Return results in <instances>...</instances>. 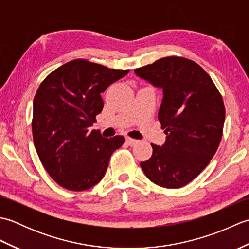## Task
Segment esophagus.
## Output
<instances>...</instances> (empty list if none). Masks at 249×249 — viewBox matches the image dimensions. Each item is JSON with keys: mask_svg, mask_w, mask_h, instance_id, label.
I'll use <instances>...</instances> for the list:
<instances>
[{"mask_svg": "<svg viewBox=\"0 0 249 249\" xmlns=\"http://www.w3.org/2000/svg\"><path fill=\"white\" fill-rule=\"evenodd\" d=\"M126 143H127L129 146H134L135 144L138 143V140L129 138V137H127V138H126Z\"/></svg>", "mask_w": 249, "mask_h": 249, "instance_id": "esophagus-1", "label": "esophagus"}]
</instances>
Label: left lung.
Masks as SVG:
<instances>
[{
    "mask_svg": "<svg viewBox=\"0 0 249 249\" xmlns=\"http://www.w3.org/2000/svg\"><path fill=\"white\" fill-rule=\"evenodd\" d=\"M135 73L162 89L158 120L167 136L161 146L152 144L151 158L140 166L161 187L185 186L209 165L220 143L226 114L221 95L202 67L183 57H163Z\"/></svg>",
    "mask_w": 249,
    "mask_h": 249,
    "instance_id": "8db88e82",
    "label": "left lung"
}]
</instances>
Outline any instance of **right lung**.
<instances>
[{
  "label": "right lung",
  "mask_w": 249,
  "mask_h": 249,
  "mask_svg": "<svg viewBox=\"0 0 249 249\" xmlns=\"http://www.w3.org/2000/svg\"><path fill=\"white\" fill-rule=\"evenodd\" d=\"M128 71L73 60L40 83L33 102L34 144L46 171L62 187L82 192L99 183L110 156L125 142L123 136L104 138L89 127L104 108L102 93Z\"/></svg>",
  "instance_id": "1"
}]
</instances>
